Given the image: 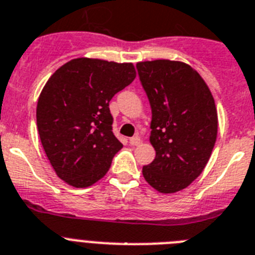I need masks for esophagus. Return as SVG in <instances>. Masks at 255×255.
<instances>
[{
	"mask_svg": "<svg viewBox=\"0 0 255 255\" xmlns=\"http://www.w3.org/2000/svg\"><path fill=\"white\" fill-rule=\"evenodd\" d=\"M141 142V138L138 137V136H133V137L129 138V144L133 145V146H136V145H138Z\"/></svg>",
	"mask_w": 255,
	"mask_h": 255,
	"instance_id": "34e87169",
	"label": "esophagus"
}]
</instances>
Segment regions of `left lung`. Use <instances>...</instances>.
Here are the masks:
<instances>
[{
  "mask_svg": "<svg viewBox=\"0 0 255 255\" xmlns=\"http://www.w3.org/2000/svg\"><path fill=\"white\" fill-rule=\"evenodd\" d=\"M138 76L151 108L150 142L155 158L142 167L160 193H176L200 176L218 134V113L201 75L179 61L138 62Z\"/></svg>",
  "mask_w": 255,
  "mask_h": 255,
  "instance_id": "8db88e82",
  "label": "left lung"
}]
</instances>
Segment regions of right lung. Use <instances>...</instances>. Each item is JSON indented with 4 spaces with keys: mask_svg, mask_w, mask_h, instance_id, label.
I'll use <instances>...</instances> for the list:
<instances>
[{
    "mask_svg": "<svg viewBox=\"0 0 255 255\" xmlns=\"http://www.w3.org/2000/svg\"><path fill=\"white\" fill-rule=\"evenodd\" d=\"M134 78L132 63L76 58L46 81L36 109L38 134L55 174L68 185L97 183L123 147L113 133L109 104Z\"/></svg>",
    "mask_w": 255,
    "mask_h": 255,
    "instance_id": "obj_1",
    "label": "right lung"
}]
</instances>
